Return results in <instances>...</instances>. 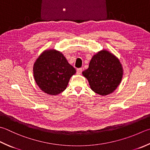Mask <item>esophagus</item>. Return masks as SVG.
<instances>
[{
    "instance_id": "1",
    "label": "esophagus",
    "mask_w": 150,
    "mask_h": 150,
    "mask_svg": "<svg viewBox=\"0 0 150 150\" xmlns=\"http://www.w3.org/2000/svg\"><path fill=\"white\" fill-rule=\"evenodd\" d=\"M76 72H77L78 74H81V72H82V69L81 68H79L76 70Z\"/></svg>"
}]
</instances>
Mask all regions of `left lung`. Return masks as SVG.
<instances>
[{
    "label": "left lung",
    "mask_w": 150,
    "mask_h": 150,
    "mask_svg": "<svg viewBox=\"0 0 150 150\" xmlns=\"http://www.w3.org/2000/svg\"><path fill=\"white\" fill-rule=\"evenodd\" d=\"M122 65L114 55L102 50L93 55L89 68L82 74L89 81L93 91L104 96L116 89L123 77Z\"/></svg>",
    "instance_id": "obj_1"
}]
</instances>
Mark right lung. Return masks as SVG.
<instances>
[{
  "label": "right lung",
  "mask_w": 150,
  "mask_h": 150,
  "mask_svg": "<svg viewBox=\"0 0 150 150\" xmlns=\"http://www.w3.org/2000/svg\"><path fill=\"white\" fill-rule=\"evenodd\" d=\"M76 69L68 63L63 53L54 49L46 50L33 67L34 78L42 91L57 95L66 89Z\"/></svg>",
  "instance_id": "add662e5"
}]
</instances>
